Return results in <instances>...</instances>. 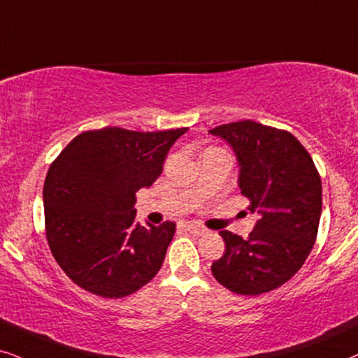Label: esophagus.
<instances>
[{"label": "esophagus", "instance_id": "esophagus-1", "mask_svg": "<svg viewBox=\"0 0 358 358\" xmlns=\"http://www.w3.org/2000/svg\"><path fill=\"white\" fill-rule=\"evenodd\" d=\"M184 229L190 231V234H194V235H203L207 231L206 229H203V227H201L199 224H185Z\"/></svg>", "mask_w": 358, "mask_h": 358}]
</instances>
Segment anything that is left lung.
I'll return each instance as SVG.
<instances>
[{"label": "left lung", "instance_id": "left-lung-1", "mask_svg": "<svg viewBox=\"0 0 358 358\" xmlns=\"http://www.w3.org/2000/svg\"><path fill=\"white\" fill-rule=\"evenodd\" d=\"M238 159V187L259 219L247 240L220 231L224 257L212 275L236 294L258 296L289 281L309 257L322 210L321 176L289 131L243 120L208 131Z\"/></svg>", "mask_w": 358, "mask_h": 358}]
</instances>
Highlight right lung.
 Masks as SVG:
<instances>
[{
  "label": "right lung",
  "instance_id": "right-lung-1",
  "mask_svg": "<svg viewBox=\"0 0 358 358\" xmlns=\"http://www.w3.org/2000/svg\"><path fill=\"white\" fill-rule=\"evenodd\" d=\"M187 128L83 131L50 164L44 182L45 236L77 286L118 299L157 275L176 224L141 227L136 192L162 173L171 146Z\"/></svg>",
  "mask_w": 358,
  "mask_h": 358
}]
</instances>
